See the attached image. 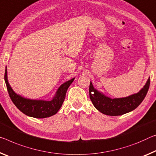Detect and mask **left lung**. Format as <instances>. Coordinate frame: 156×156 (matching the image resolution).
I'll list each match as a JSON object with an SVG mask.
<instances>
[{"mask_svg":"<svg viewBox=\"0 0 156 156\" xmlns=\"http://www.w3.org/2000/svg\"><path fill=\"white\" fill-rule=\"evenodd\" d=\"M150 85V78L139 92L121 98L106 97L94 88L92 83L90 85V98L93 105L99 112L110 116L122 115L135 110L144 99Z\"/></svg>","mask_w":156,"mask_h":156,"instance_id":"obj_1","label":"left lung"}]
</instances>
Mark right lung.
Listing matches in <instances>:
<instances>
[{
  "label": "right lung",
  "mask_w": 156,
  "mask_h": 156,
  "mask_svg": "<svg viewBox=\"0 0 156 156\" xmlns=\"http://www.w3.org/2000/svg\"><path fill=\"white\" fill-rule=\"evenodd\" d=\"M5 81L11 100L16 107L25 115L34 118H46L58 112L65 101L66 93L74 78L62 84L57 91L55 96L50 101L30 100L21 97L14 92L9 86L7 77V69L5 72Z\"/></svg>",
  "instance_id": "1"
}]
</instances>
